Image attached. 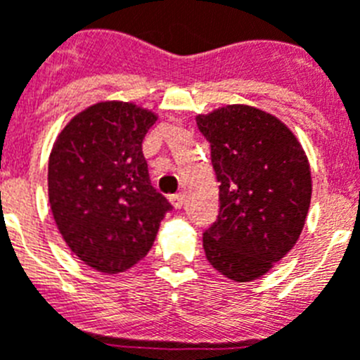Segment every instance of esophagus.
<instances>
[{
	"label": "esophagus",
	"instance_id": "34e87169",
	"mask_svg": "<svg viewBox=\"0 0 360 360\" xmlns=\"http://www.w3.org/2000/svg\"><path fill=\"white\" fill-rule=\"evenodd\" d=\"M169 202L173 203L174 209H180L184 205V195H182V193H178V195H171Z\"/></svg>",
	"mask_w": 360,
	"mask_h": 360
}]
</instances>
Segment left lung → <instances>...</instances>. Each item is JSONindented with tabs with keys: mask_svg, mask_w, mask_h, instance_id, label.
<instances>
[{
	"mask_svg": "<svg viewBox=\"0 0 360 360\" xmlns=\"http://www.w3.org/2000/svg\"><path fill=\"white\" fill-rule=\"evenodd\" d=\"M211 144L219 214L203 234L207 262L236 283L262 278L292 250L311 200L310 162L276 115L227 104L196 115Z\"/></svg>",
	"mask_w": 360,
	"mask_h": 360,
	"instance_id": "left-lung-1",
	"label": "left lung"
}]
</instances>
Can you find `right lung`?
I'll return each instance as SVG.
<instances>
[{
	"label": "right lung",
	"mask_w": 360,
	"mask_h": 360,
	"mask_svg": "<svg viewBox=\"0 0 360 360\" xmlns=\"http://www.w3.org/2000/svg\"><path fill=\"white\" fill-rule=\"evenodd\" d=\"M158 115L101 101L68 120L49 158V200L75 256L103 274L144 259L169 202L151 186L142 141Z\"/></svg>",
	"instance_id": "add662e5"
}]
</instances>
